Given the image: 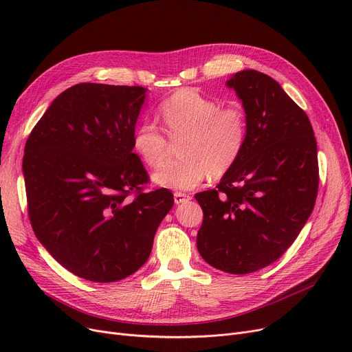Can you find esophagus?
<instances>
[{
  "label": "esophagus",
  "mask_w": 352,
  "mask_h": 352,
  "mask_svg": "<svg viewBox=\"0 0 352 352\" xmlns=\"http://www.w3.org/2000/svg\"><path fill=\"white\" fill-rule=\"evenodd\" d=\"M190 199H191V197H190L188 194H184V192H179V191H177V192L174 194L175 204H182V202H187V201H190Z\"/></svg>",
  "instance_id": "34e87169"
}]
</instances>
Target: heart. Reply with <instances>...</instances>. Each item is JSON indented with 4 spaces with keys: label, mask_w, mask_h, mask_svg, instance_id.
Wrapping results in <instances>:
<instances>
[{
    "label": "heart",
    "mask_w": 352,
    "mask_h": 352,
    "mask_svg": "<svg viewBox=\"0 0 352 352\" xmlns=\"http://www.w3.org/2000/svg\"><path fill=\"white\" fill-rule=\"evenodd\" d=\"M158 109L166 135L151 120L141 121L133 134L134 150L150 168H160L168 158L169 138L173 144L178 142L179 160L155 173V184L170 190H192L207 175L221 178L232 170L248 138L247 114L241 107H221L197 89L182 88Z\"/></svg>",
    "instance_id": "obj_1"
}]
</instances>
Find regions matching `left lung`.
Wrapping results in <instances>:
<instances>
[{
  "mask_svg": "<svg viewBox=\"0 0 352 352\" xmlns=\"http://www.w3.org/2000/svg\"><path fill=\"white\" fill-rule=\"evenodd\" d=\"M227 85L243 101L248 138L217 188L195 194L204 212L197 248L217 270L250 274L278 260L309 218L317 141L304 109L267 74L239 71Z\"/></svg>",
  "mask_w": 352,
  "mask_h": 352,
  "instance_id": "1",
  "label": "left lung"
}]
</instances>
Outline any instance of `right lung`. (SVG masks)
<instances>
[{
	"label": "right lung",
	"mask_w": 352,
	"mask_h": 352,
	"mask_svg": "<svg viewBox=\"0 0 352 352\" xmlns=\"http://www.w3.org/2000/svg\"><path fill=\"white\" fill-rule=\"evenodd\" d=\"M144 87L82 82L55 98L25 144L23 171L32 230L69 272L114 283L140 270L174 206L150 181L133 134Z\"/></svg>",
	"instance_id": "right-lung-1"
}]
</instances>
